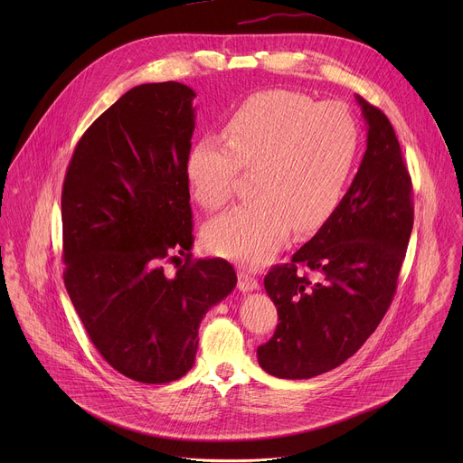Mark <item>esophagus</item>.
I'll return each instance as SVG.
<instances>
[{
  "instance_id": "obj_1",
  "label": "esophagus",
  "mask_w": 463,
  "mask_h": 463,
  "mask_svg": "<svg viewBox=\"0 0 463 463\" xmlns=\"http://www.w3.org/2000/svg\"><path fill=\"white\" fill-rule=\"evenodd\" d=\"M238 288L243 293L254 291V289H258V280L249 271H240L238 273Z\"/></svg>"
}]
</instances>
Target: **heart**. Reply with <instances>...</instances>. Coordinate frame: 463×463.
Returning a JSON list of instances; mask_svg holds the SVG:
<instances>
[{
  "label": "heart",
  "instance_id": "b5f03b06",
  "mask_svg": "<svg viewBox=\"0 0 463 463\" xmlns=\"http://www.w3.org/2000/svg\"><path fill=\"white\" fill-rule=\"evenodd\" d=\"M222 137L197 139L184 161L192 195L222 209L241 170H254L252 202L238 205L205 229L207 247L249 268L266 263L288 240L335 211L350 177L359 128L339 102H315L289 90L260 91L225 118Z\"/></svg>",
  "mask_w": 463,
  "mask_h": 463
}]
</instances>
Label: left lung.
<instances>
[{
  "mask_svg": "<svg viewBox=\"0 0 463 463\" xmlns=\"http://www.w3.org/2000/svg\"><path fill=\"white\" fill-rule=\"evenodd\" d=\"M355 99L368 139L352 186L291 261L263 279L280 322L256 354L260 366L280 379H309L350 359L398 289L414 225L412 181L386 115ZM300 267L317 279L309 281Z\"/></svg>",
  "mask_w": 463,
  "mask_h": 463,
  "instance_id": "1",
  "label": "left lung"
}]
</instances>
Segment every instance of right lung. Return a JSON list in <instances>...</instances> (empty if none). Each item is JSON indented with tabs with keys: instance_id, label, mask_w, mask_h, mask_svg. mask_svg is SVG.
<instances>
[{
	"instance_id": "add662e5",
	"label": "right lung",
	"mask_w": 463,
	"mask_h": 463,
	"mask_svg": "<svg viewBox=\"0 0 463 463\" xmlns=\"http://www.w3.org/2000/svg\"><path fill=\"white\" fill-rule=\"evenodd\" d=\"M194 97L179 82L126 91L84 131L61 188L65 289L108 364L148 384L192 368L202 318L236 286L227 260L190 258Z\"/></svg>"
}]
</instances>
